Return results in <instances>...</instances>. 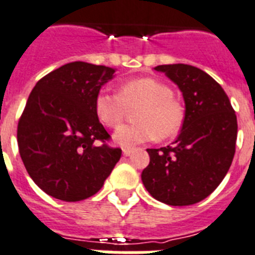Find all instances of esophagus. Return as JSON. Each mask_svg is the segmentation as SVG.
Instances as JSON below:
<instances>
[{
	"label": "esophagus",
	"mask_w": 255,
	"mask_h": 255,
	"mask_svg": "<svg viewBox=\"0 0 255 255\" xmlns=\"http://www.w3.org/2000/svg\"><path fill=\"white\" fill-rule=\"evenodd\" d=\"M132 152H133V150L132 149H123V155H125V156H129Z\"/></svg>",
	"instance_id": "34e87169"
}]
</instances>
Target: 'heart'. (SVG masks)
<instances>
[{
  "mask_svg": "<svg viewBox=\"0 0 255 255\" xmlns=\"http://www.w3.org/2000/svg\"><path fill=\"white\" fill-rule=\"evenodd\" d=\"M134 105H138L133 114L136 123L121 126L113 136L123 147H133L152 138H172L182 128L185 108L174 99L172 88L158 79H130L119 86L118 95L100 91L95 99L97 118L110 128L121 123L126 108Z\"/></svg>",
  "mask_w": 255,
  "mask_h": 255,
  "instance_id": "heart-1",
  "label": "heart"
}]
</instances>
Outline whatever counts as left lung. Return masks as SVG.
I'll return each instance as SVG.
<instances>
[{
    "instance_id": "obj_1",
    "label": "left lung",
    "mask_w": 255,
    "mask_h": 255,
    "mask_svg": "<svg viewBox=\"0 0 255 255\" xmlns=\"http://www.w3.org/2000/svg\"><path fill=\"white\" fill-rule=\"evenodd\" d=\"M182 92L185 122L172 146L147 149L141 180L156 200L173 207L199 203L218 187L231 167L238 119L229 97L209 74L187 64L158 65Z\"/></svg>"
}]
</instances>
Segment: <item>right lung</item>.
Wrapping results in <instances>:
<instances>
[{
	"label": "right lung",
	"mask_w": 255,
	"mask_h": 255,
	"mask_svg": "<svg viewBox=\"0 0 255 255\" xmlns=\"http://www.w3.org/2000/svg\"><path fill=\"white\" fill-rule=\"evenodd\" d=\"M114 68L85 61L65 64L37 82L17 125V145L25 169L55 199L79 201L103 187L122 150L105 142L95 112L101 87Z\"/></svg>",
	"instance_id": "1"
}]
</instances>
